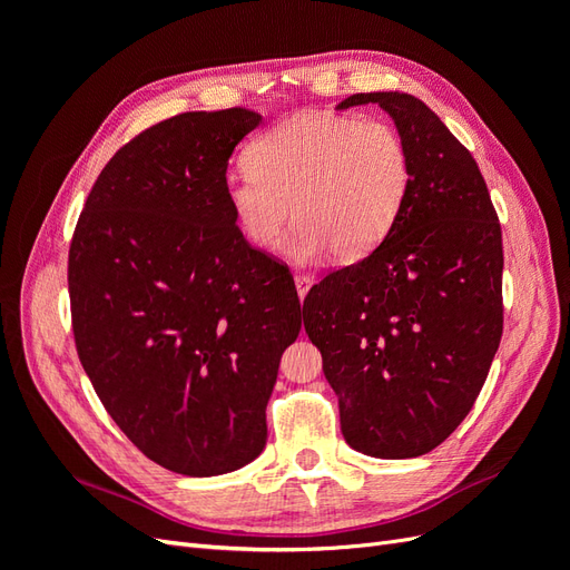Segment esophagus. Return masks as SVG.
Listing matches in <instances>:
<instances>
[{"mask_svg":"<svg viewBox=\"0 0 570 570\" xmlns=\"http://www.w3.org/2000/svg\"><path fill=\"white\" fill-rule=\"evenodd\" d=\"M312 283H314L312 275H304V273L295 275V285H297V295H299V299H304V297H306V292H308V287H312Z\"/></svg>","mask_w":570,"mask_h":570,"instance_id":"obj_1","label":"esophagus"}]
</instances>
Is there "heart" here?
Instances as JSON below:
<instances>
[{
    "instance_id": "1",
    "label": "heart",
    "mask_w": 570,
    "mask_h": 570,
    "mask_svg": "<svg viewBox=\"0 0 570 570\" xmlns=\"http://www.w3.org/2000/svg\"><path fill=\"white\" fill-rule=\"evenodd\" d=\"M247 174L228 178L226 197L239 230L264 252L278 249L285 228L295 262L331 252L358 262L394 228L411 187L402 132L383 118L299 114L247 145Z\"/></svg>"
}]
</instances>
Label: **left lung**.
<instances>
[{"instance_id":"1","label":"left lung","mask_w":570,"mask_h":570,"mask_svg":"<svg viewBox=\"0 0 570 570\" xmlns=\"http://www.w3.org/2000/svg\"><path fill=\"white\" fill-rule=\"evenodd\" d=\"M402 132L411 187L390 235L366 258L308 289L306 335L356 452L413 459L469 416L504 327L502 228L471 151L406 92H361Z\"/></svg>"}]
</instances>
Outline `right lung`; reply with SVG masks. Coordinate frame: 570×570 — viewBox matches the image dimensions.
<instances>
[{
	"label": "right lung",
	"instance_id": "add662e5",
	"mask_svg": "<svg viewBox=\"0 0 570 570\" xmlns=\"http://www.w3.org/2000/svg\"><path fill=\"white\" fill-rule=\"evenodd\" d=\"M262 116L187 111L120 147L68 252L80 364L126 438L180 475L264 452L281 356L302 331L287 266L254 249L226 197L228 159Z\"/></svg>",
	"mask_w": 570,
	"mask_h": 570
}]
</instances>
